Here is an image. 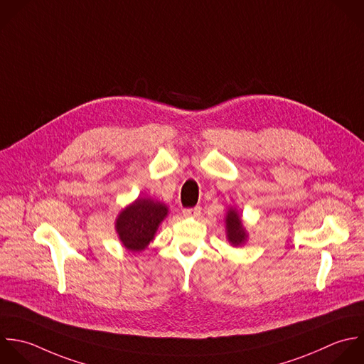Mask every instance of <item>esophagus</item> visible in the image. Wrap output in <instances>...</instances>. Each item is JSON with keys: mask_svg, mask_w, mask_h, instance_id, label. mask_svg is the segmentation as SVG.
I'll use <instances>...</instances> for the list:
<instances>
[{"mask_svg": "<svg viewBox=\"0 0 364 364\" xmlns=\"http://www.w3.org/2000/svg\"><path fill=\"white\" fill-rule=\"evenodd\" d=\"M201 214V207H194V208H184L183 215L184 217H198Z\"/></svg>", "mask_w": 364, "mask_h": 364, "instance_id": "34e87169", "label": "esophagus"}]
</instances>
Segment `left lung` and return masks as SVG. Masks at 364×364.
Instances as JSON below:
<instances>
[{
	"mask_svg": "<svg viewBox=\"0 0 364 364\" xmlns=\"http://www.w3.org/2000/svg\"><path fill=\"white\" fill-rule=\"evenodd\" d=\"M225 234L232 247H241L248 241V232L235 207H230L225 214Z\"/></svg>",
	"mask_w": 364,
	"mask_h": 364,
	"instance_id": "obj_1",
	"label": "left lung"
}]
</instances>
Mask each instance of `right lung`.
I'll use <instances>...</instances> for the list:
<instances>
[{"mask_svg":"<svg viewBox=\"0 0 364 364\" xmlns=\"http://www.w3.org/2000/svg\"><path fill=\"white\" fill-rule=\"evenodd\" d=\"M168 215V207L150 197H137L116 217L114 230L124 250L144 251L154 240L160 224Z\"/></svg>","mask_w":364,"mask_h":364,"instance_id":"1","label":"right lung"}]
</instances>
